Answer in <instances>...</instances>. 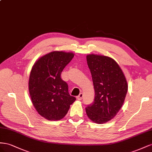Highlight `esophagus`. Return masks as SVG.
Wrapping results in <instances>:
<instances>
[{
	"label": "esophagus",
	"mask_w": 152,
	"mask_h": 152,
	"mask_svg": "<svg viewBox=\"0 0 152 152\" xmlns=\"http://www.w3.org/2000/svg\"><path fill=\"white\" fill-rule=\"evenodd\" d=\"M83 94L82 93H80L78 96H77V99H78V100H81V99H83Z\"/></svg>",
	"instance_id": "1"
}]
</instances>
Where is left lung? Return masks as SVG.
<instances>
[{"mask_svg":"<svg viewBox=\"0 0 152 152\" xmlns=\"http://www.w3.org/2000/svg\"><path fill=\"white\" fill-rule=\"evenodd\" d=\"M86 61L95 90L93 102L85 108L86 115L94 122L106 123L122 107L128 90L127 81L118 64L110 57L88 55Z\"/></svg>","mask_w":152,"mask_h":152,"instance_id":"8db88e82","label":"left lung"}]
</instances>
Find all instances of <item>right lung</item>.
I'll list each match as a JSON object with an SVG mask.
<instances>
[{
    "label": "right lung",
    "mask_w": 152,
    "mask_h": 152,
    "mask_svg": "<svg viewBox=\"0 0 152 152\" xmlns=\"http://www.w3.org/2000/svg\"><path fill=\"white\" fill-rule=\"evenodd\" d=\"M73 57L72 53L51 52L39 59L30 72L28 88L33 105L48 120L63 118L76 100L61 78L63 69Z\"/></svg>",
    "instance_id": "obj_1"
}]
</instances>
